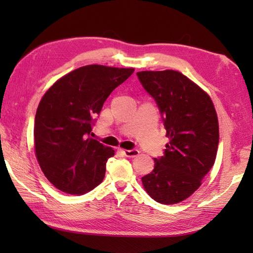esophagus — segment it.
I'll list each match as a JSON object with an SVG mask.
<instances>
[{"mask_svg": "<svg viewBox=\"0 0 253 253\" xmlns=\"http://www.w3.org/2000/svg\"><path fill=\"white\" fill-rule=\"evenodd\" d=\"M123 153L127 158H135V157H138L140 152H139V150L133 149V150H123Z\"/></svg>", "mask_w": 253, "mask_h": 253, "instance_id": "1", "label": "esophagus"}]
</instances>
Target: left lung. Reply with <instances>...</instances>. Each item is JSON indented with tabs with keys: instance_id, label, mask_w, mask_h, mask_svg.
Instances as JSON below:
<instances>
[{
	"instance_id": "8db88e82",
	"label": "left lung",
	"mask_w": 253,
	"mask_h": 253,
	"mask_svg": "<svg viewBox=\"0 0 253 253\" xmlns=\"http://www.w3.org/2000/svg\"><path fill=\"white\" fill-rule=\"evenodd\" d=\"M137 76L157 101L169 139L164 157L154 159V169L142 177V185L153 200L176 204L201 186L215 162V107L206 91L177 71H143Z\"/></svg>"
}]
</instances>
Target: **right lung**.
I'll return each instance as SVG.
<instances>
[{"mask_svg": "<svg viewBox=\"0 0 253 253\" xmlns=\"http://www.w3.org/2000/svg\"><path fill=\"white\" fill-rule=\"evenodd\" d=\"M135 68L85 65L64 75L38 105L34 139L41 170L58 190L80 196L101 184L111 147L90 137L93 118Z\"/></svg>", "mask_w": 253, "mask_h": 253, "instance_id": "1", "label": "right lung"}]
</instances>
